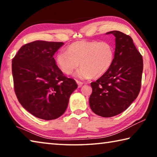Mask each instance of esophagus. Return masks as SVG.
<instances>
[{"instance_id": "esophagus-1", "label": "esophagus", "mask_w": 157, "mask_h": 157, "mask_svg": "<svg viewBox=\"0 0 157 157\" xmlns=\"http://www.w3.org/2000/svg\"><path fill=\"white\" fill-rule=\"evenodd\" d=\"M77 84H78L79 88H80V87H82V84H83V83H82V82H79V81H77Z\"/></svg>"}]
</instances>
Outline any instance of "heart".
<instances>
[{
    "mask_svg": "<svg viewBox=\"0 0 157 157\" xmlns=\"http://www.w3.org/2000/svg\"><path fill=\"white\" fill-rule=\"evenodd\" d=\"M115 51L109 41H80L71 44L66 51L61 50L56 55V63L62 73L75 74L79 79L100 78L107 72L113 62Z\"/></svg>",
    "mask_w": 157,
    "mask_h": 157,
    "instance_id": "obj_1",
    "label": "heart"
}]
</instances>
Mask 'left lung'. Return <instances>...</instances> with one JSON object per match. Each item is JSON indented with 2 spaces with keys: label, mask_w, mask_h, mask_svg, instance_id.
I'll return each mask as SVG.
<instances>
[{
  "label": "left lung",
  "mask_w": 157,
  "mask_h": 157,
  "mask_svg": "<svg viewBox=\"0 0 157 157\" xmlns=\"http://www.w3.org/2000/svg\"><path fill=\"white\" fill-rule=\"evenodd\" d=\"M106 34L116 37L114 60L105 75L91 83L89 105L95 114L109 118L123 112L137 98L143 63L131 36L116 30Z\"/></svg>",
  "instance_id": "obj_1"
}]
</instances>
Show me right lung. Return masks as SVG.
Listing matches in <instances>:
<instances>
[{"mask_svg": "<svg viewBox=\"0 0 157 157\" xmlns=\"http://www.w3.org/2000/svg\"><path fill=\"white\" fill-rule=\"evenodd\" d=\"M63 42L35 41L23 46L12 59L16 95L36 118L54 120L65 112L70 95L78 88L75 79L63 75L53 55Z\"/></svg>", "mask_w": 157, "mask_h": 157, "instance_id": "obj_1", "label": "right lung"}]
</instances>
